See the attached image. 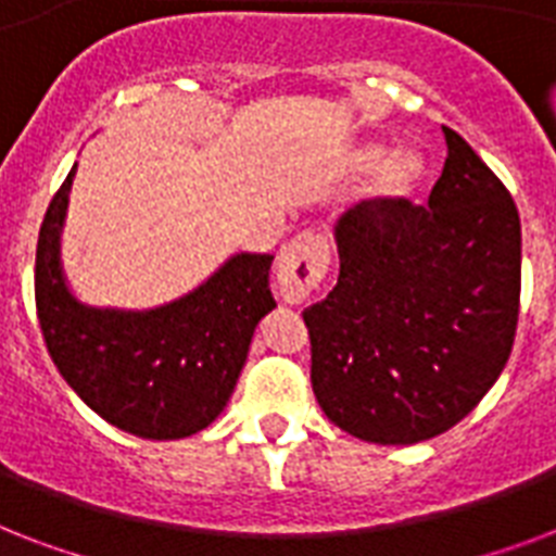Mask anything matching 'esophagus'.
<instances>
[{
  "mask_svg": "<svg viewBox=\"0 0 556 556\" xmlns=\"http://www.w3.org/2000/svg\"><path fill=\"white\" fill-rule=\"evenodd\" d=\"M331 242L323 233H300L282 248L277 268L279 296L286 303H303L329 274Z\"/></svg>",
  "mask_w": 556,
  "mask_h": 556,
  "instance_id": "1",
  "label": "esophagus"
}]
</instances>
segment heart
I'll return each mask as SVG.
<instances>
[{
    "instance_id": "heart-1",
    "label": "heart",
    "mask_w": 556,
    "mask_h": 556,
    "mask_svg": "<svg viewBox=\"0 0 556 556\" xmlns=\"http://www.w3.org/2000/svg\"><path fill=\"white\" fill-rule=\"evenodd\" d=\"M389 150L387 147H380V143H369L364 150H357L355 155V169L357 173H375L387 164ZM424 178V161L413 152H404V155H397V159L389 161V167L380 173L378 178V192L380 199L387 201H397L406 199V195H413L415 187L421 185Z\"/></svg>"
}]
</instances>
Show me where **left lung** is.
I'll return each instance as SVG.
<instances>
[{
	"label": "left lung",
	"mask_w": 556,
	"mask_h": 556,
	"mask_svg": "<svg viewBox=\"0 0 556 556\" xmlns=\"http://www.w3.org/2000/svg\"><path fill=\"white\" fill-rule=\"evenodd\" d=\"M427 207L366 199L334 227L340 274L305 308L317 404L340 430L415 444L456 427L508 364L519 320L517 204L458 132Z\"/></svg>",
	"instance_id": "left-lung-1"
}]
</instances>
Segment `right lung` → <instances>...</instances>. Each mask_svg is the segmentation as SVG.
I'll list each match as a JSON object with an SVG mask.
<instances>
[{
	"instance_id": "obj_1",
	"label": "right lung",
	"mask_w": 556,
	"mask_h": 556,
	"mask_svg": "<svg viewBox=\"0 0 556 556\" xmlns=\"http://www.w3.org/2000/svg\"><path fill=\"white\" fill-rule=\"evenodd\" d=\"M72 167L37 239L34 296L48 355L65 383L117 430L187 439L216 421L233 395L253 329L270 308V253H236L192 294L152 312L91 308L60 268Z\"/></svg>"
}]
</instances>
